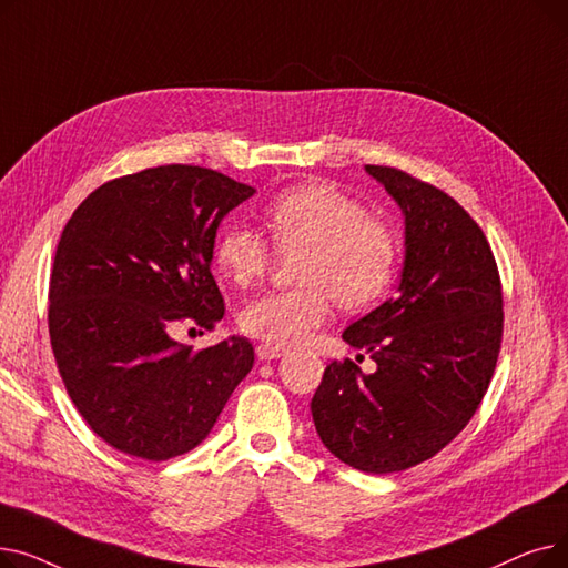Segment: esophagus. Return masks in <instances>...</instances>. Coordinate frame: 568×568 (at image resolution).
Segmentation results:
<instances>
[{
    "label": "esophagus",
    "mask_w": 568,
    "mask_h": 568,
    "mask_svg": "<svg viewBox=\"0 0 568 568\" xmlns=\"http://www.w3.org/2000/svg\"><path fill=\"white\" fill-rule=\"evenodd\" d=\"M255 354H257L260 362H272V359H281V356H285L287 349H285V347H276V345L262 343V345L255 347Z\"/></svg>",
    "instance_id": "1"
}]
</instances>
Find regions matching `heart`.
<instances>
[{
    "label": "heart",
    "mask_w": 568,
    "mask_h": 568,
    "mask_svg": "<svg viewBox=\"0 0 568 568\" xmlns=\"http://www.w3.org/2000/svg\"><path fill=\"white\" fill-rule=\"evenodd\" d=\"M264 223L276 251L296 260L290 292H268L239 313V326L266 345H300L332 315V300L343 311H362L389 290L398 244L366 206L332 184H306L281 193L264 209ZM219 272L236 287H248L272 264V248L248 225H227L214 246Z\"/></svg>",
    "instance_id": "obj_1"
}]
</instances>
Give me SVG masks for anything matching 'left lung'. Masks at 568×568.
Listing matches in <instances>:
<instances>
[{
	"label": "left lung",
	"instance_id": "1",
	"mask_svg": "<svg viewBox=\"0 0 568 568\" xmlns=\"http://www.w3.org/2000/svg\"><path fill=\"white\" fill-rule=\"evenodd\" d=\"M366 172L405 216L400 283L343 332L377 371L332 362L311 412L338 460L389 474L433 458L479 409L501 343V283L486 234L454 197L396 168Z\"/></svg>",
	"mask_w": 568,
	"mask_h": 568
}]
</instances>
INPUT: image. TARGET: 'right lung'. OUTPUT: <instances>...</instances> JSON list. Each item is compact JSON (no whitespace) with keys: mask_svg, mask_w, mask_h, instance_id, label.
Wrapping results in <instances>:
<instances>
[{"mask_svg":"<svg viewBox=\"0 0 568 568\" xmlns=\"http://www.w3.org/2000/svg\"><path fill=\"white\" fill-rule=\"evenodd\" d=\"M255 189L197 165L112 179L69 219L50 274L48 329L67 392L103 442L152 463L212 433L255 362L248 338L195 352L174 322L223 320L216 230Z\"/></svg>","mask_w":568,"mask_h":568,"instance_id":"add662e5","label":"right lung"}]
</instances>
